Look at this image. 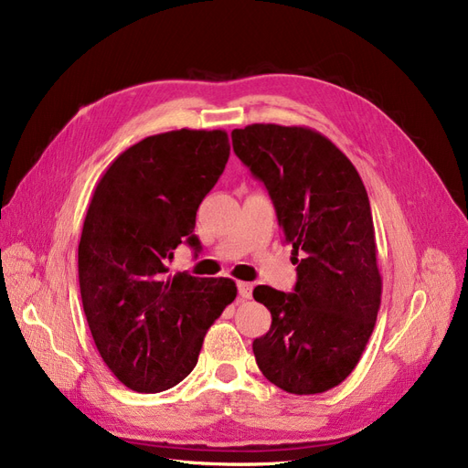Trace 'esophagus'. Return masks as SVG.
<instances>
[{
  "instance_id": "obj_1",
  "label": "esophagus",
  "mask_w": 468,
  "mask_h": 468,
  "mask_svg": "<svg viewBox=\"0 0 468 468\" xmlns=\"http://www.w3.org/2000/svg\"><path fill=\"white\" fill-rule=\"evenodd\" d=\"M237 288H239V295H240V297H243V299H250V295H252V283H249V282H239Z\"/></svg>"
}]
</instances>
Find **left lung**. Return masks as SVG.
<instances>
[{"label":"left lung","mask_w":468,"mask_h":468,"mask_svg":"<svg viewBox=\"0 0 468 468\" xmlns=\"http://www.w3.org/2000/svg\"><path fill=\"white\" fill-rule=\"evenodd\" d=\"M231 140L264 183L297 262L293 293L252 292L272 313L268 333L252 342L256 364L288 393H324L356 369L381 305L367 190L352 161L313 128L250 124Z\"/></svg>","instance_id":"8db88e82"}]
</instances>
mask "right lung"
<instances>
[{"instance_id":"obj_1","label":"right lung","mask_w":468,"mask_h":468,"mask_svg":"<svg viewBox=\"0 0 468 468\" xmlns=\"http://www.w3.org/2000/svg\"><path fill=\"white\" fill-rule=\"evenodd\" d=\"M225 130H173L133 144L102 173L78 250L83 311L116 379L161 393L198 364L207 328L237 297L229 278L169 274L229 159Z\"/></svg>"}]
</instances>
